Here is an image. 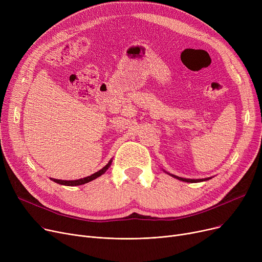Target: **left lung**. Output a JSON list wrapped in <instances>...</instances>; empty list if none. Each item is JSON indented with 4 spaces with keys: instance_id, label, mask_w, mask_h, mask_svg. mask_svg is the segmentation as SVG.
Here are the masks:
<instances>
[{
    "instance_id": "1",
    "label": "left lung",
    "mask_w": 262,
    "mask_h": 262,
    "mask_svg": "<svg viewBox=\"0 0 262 262\" xmlns=\"http://www.w3.org/2000/svg\"><path fill=\"white\" fill-rule=\"evenodd\" d=\"M168 174H170V173H168ZM171 176H173V177H175V178H177V180H180V181H183V182H187V183H200V182H205V181H208V180H210L211 177H208V178H200V180H190V178H183V177H178V176H176V175H173V174H170Z\"/></svg>"
}]
</instances>
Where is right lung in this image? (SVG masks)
I'll use <instances>...</instances> for the list:
<instances>
[{
	"label": "right lung",
	"mask_w": 262,
	"mask_h": 262,
	"mask_svg": "<svg viewBox=\"0 0 262 262\" xmlns=\"http://www.w3.org/2000/svg\"><path fill=\"white\" fill-rule=\"evenodd\" d=\"M112 162H113V159H110L109 162L106 164V166L104 168H102L100 171L93 173L92 175L90 176H87L85 178H80V180H76V181H61V180H55V178H51V180L55 183H57L59 185H64V186H79V185H84V184H87L93 180H95V178L100 177L102 174H104L108 168L112 166Z\"/></svg>",
	"instance_id": "add662e5"
}]
</instances>
